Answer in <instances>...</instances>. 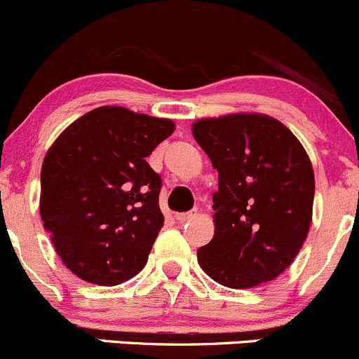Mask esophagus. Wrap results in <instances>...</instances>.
I'll return each mask as SVG.
<instances>
[{"label":"esophagus","mask_w":359,"mask_h":359,"mask_svg":"<svg viewBox=\"0 0 359 359\" xmlns=\"http://www.w3.org/2000/svg\"><path fill=\"white\" fill-rule=\"evenodd\" d=\"M196 216H198V211L192 210V211H187V212H180V215L175 216V219L179 223H187V222H191V219H194Z\"/></svg>","instance_id":"34e87169"}]
</instances>
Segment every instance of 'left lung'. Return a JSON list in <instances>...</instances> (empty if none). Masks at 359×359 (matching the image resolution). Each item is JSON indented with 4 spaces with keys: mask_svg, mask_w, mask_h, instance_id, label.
I'll list each match as a JSON object with an SVG mask.
<instances>
[{
    "mask_svg": "<svg viewBox=\"0 0 359 359\" xmlns=\"http://www.w3.org/2000/svg\"><path fill=\"white\" fill-rule=\"evenodd\" d=\"M192 135L218 170L215 237L199 247V266L228 288L273 281L294 261L312 222L309 155L285 124L262 114L201 119Z\"/></svg>",
    "mask_w": 359,
    "mask_h": 359,
    "instance_id": "left-lung-1",
    "label": "left lung"
}]
</instances>
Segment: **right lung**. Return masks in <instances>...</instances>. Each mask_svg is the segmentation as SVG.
I'll return each mask as SVG.
<instances>
[{"mask_svg":"<svg viewBox=\"0 0 359 359\" xmlns=\"http://www.w3.org/2000/svg\"><path fill=\"white\" fill-rule=\"evenodd\" d=\"M175 126L124 107L74 121L47 151L41 218L57 255L83 281L116 286L144 267L163 224L161 177L148 165Z\"/></svg>","mask_w":359,"mask_h":359,"instance_id":"right-lung-1","label":"right lung"}]
</instances>
